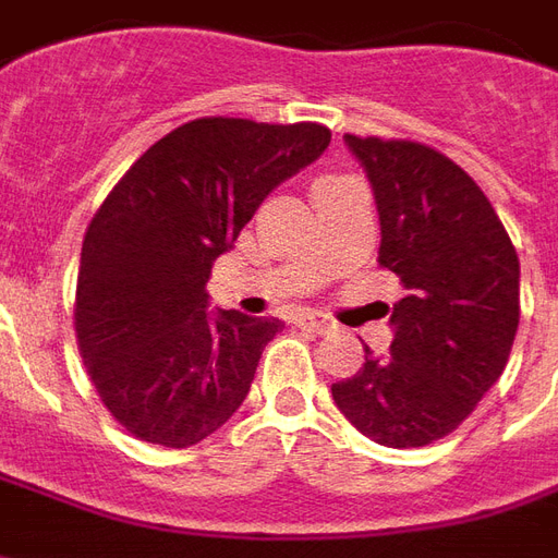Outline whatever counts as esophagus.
Returning <instances> with one entry per match:
<instances>
[{
  "label": "esophagus",
  "mask_w": 558,
  "mask_h": 558,
  "mask_svg": "<svg viewBox=\"0 0 558 558\" xmlns=\"http://www.w3.org/2000/svg\"><path fill=\"white\" fill-rule=\"evenodd\" d=\"M299 323H302V326L316 328L319 335H326V331H335V328H338V323H335L331 316L316 314V311H311V314H302V316H299Z\"/></svg>",
  "instance_id": "obj_1"
}]
</instances>
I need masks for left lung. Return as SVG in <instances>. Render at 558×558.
<instances>
[{
    "mask_svg": "<svg viewBox=\"0 0 558 558\" xmlns=\"http://www.w3.org/2000/svg\"><path fill=\"white\" fill-rule=\"evenodd\" d=\"M343 140L374 187L379 266L410 295L388 319L391 350L364 347L362 371L331 398L374 442L418 448L457 430L502 376L520 323V259L454 160L410 140Z\"/></svg>",
    "mask_w": 558,
    "mask_h": 558,
    "instance_id": "left-lung-1",
    "label": "left lung"
}]
</instances>
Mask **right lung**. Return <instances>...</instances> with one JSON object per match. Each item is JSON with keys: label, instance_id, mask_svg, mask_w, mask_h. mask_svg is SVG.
Wrapping results in <instances>:
<instances>
[{"label": "right lung", "instance_id": "1", "mask_svg": "<svg viewBox=\"0 0 558 558\" xmlns=\"http://www.w3.org/2000/svg\"><path fill=\"white\" fill-rule=\"evenodd\" d=\"M328 143L316 122L196 119L140 155L104 199L83 239L74 326L92 383L128 433L187 448L242 407L283 323L208 311L211 266Z\"/></svg>", "mask_w": 558, "mask_h": 558}]
</instances>
